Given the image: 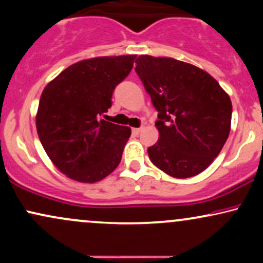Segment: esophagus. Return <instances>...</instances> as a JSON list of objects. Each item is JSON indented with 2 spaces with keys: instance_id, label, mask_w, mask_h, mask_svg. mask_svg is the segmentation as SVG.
<instances>
[{
  "instance_id": "obj_1",
  "label": "esophagus",
  "mask_w": 263,
  "mask_h": 263,
  "mask_svg": "<svg viewBox=\"0 0 263 263\" xmlns=\"http://www.w3.org/2000/svg\"><path fill=\"white\" fill-rule=\"evenodd\" d=\"M142 132V127L140 128H132V134H134L135 136H138Z\"/></svg>"
}]
</instances>
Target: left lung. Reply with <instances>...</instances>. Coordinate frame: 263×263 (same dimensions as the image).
Wrapping results in <instances>:
<instances>
[{
	"mask_svg": "<svg viewBox=\"0 0 263 263\" xmlns=\"http://www.w3.org/2000/svg\"><path fill=\"white\" fill-rule=\"evenodd\" d=\"M135 71L158 111L159 140L148 148L149 159L174 178L201 173L230 134L229 95L206 71L173 58L140 55Z\"/></svg>",
	"mask_w": 263,
	"mask_h": 263,
	"instance_id": "obj_1",
	"label": "left lung"
}]
</instances>
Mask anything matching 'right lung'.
I'll list each match as a JSON object with an SVG mask.
<instances>
[{
    "instance_id": "1",
    "label": "right lung",
    "mask_w": 263,
    "mask_h": 263,
    "mask_svg": "<svg viewBox=\"0 0 263 263\" xmlns=\"http://www.w3.org/2000/svg\"><path fill=\"white\" fill-rule=\"evenodd\" d=\"M136 55L99 57L63 70L44 87L35 117L42 146L58 170L95 183L120 164L131 128L100 119Z\"/></svg>"
}]
</instances>
